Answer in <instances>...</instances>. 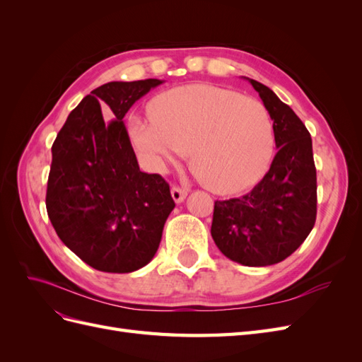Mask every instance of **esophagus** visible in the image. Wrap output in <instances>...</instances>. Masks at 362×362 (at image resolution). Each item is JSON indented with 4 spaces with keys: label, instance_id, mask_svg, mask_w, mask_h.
<instances>
[{
    "label": "esophagus",
    "instance_id": "1",
    "mask_svg": "<svg viewBox=\"0 0 362 362\" xmlns=\"http://www.w3.org/2000/svg\"><path fill=\"white\" fill-rule=\"evenodd\" d=\"M170 193H172L173 201L177 202V204L184 202V199L187 198V190H184V189H181V187H172Z\"/></svg>",
    "mask_w": 362,
    "mask_h": 362
}]
</instances>
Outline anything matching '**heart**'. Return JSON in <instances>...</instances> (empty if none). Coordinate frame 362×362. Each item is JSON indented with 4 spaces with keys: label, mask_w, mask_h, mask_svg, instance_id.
Listing matches in <instances>:
<instances>
[{
    "label": "heart",
    "mask_w": 362,
    "mask_h": 362,
    "mask_svg": "<svg viewBox=\"0 0 362 362\" xmlns=\"http://www.w3.org/2000/svg\"><path fill=\"white\" fill-rule=\"evenodd\" d=\"M151 117H129V136L163 172L190 151V168L214 193L242 192L262 178L275 152L267 107L208 84L175 87L151 104Z\"/></svg>",
    "instance_id": "1"
}]
</instances>
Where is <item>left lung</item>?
Returning <instances> with one entry per match:
<instances>
[{
  "mask_svg": "<svg viewBox=\"0 0 362 362\" xmlns=\"http://www.w3.org/2000/svg\"><path fill=\"white\" fill-rule=\"evenodd\" d=\"M267 107L278 154L250 193L216 201L211 237L238 264L266 267L290 257L310 235L317 214L313 140L302 120L267 86L245 76Z\"/></svg>",
  "mask_w": 362,
  "mask_h": 362,
  "instance_id": "obj_1",
  "label": "left lung"
}]
</instances>
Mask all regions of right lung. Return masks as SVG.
<instances>
[{
	"label": "right lung",
	"mask_w": 362,
	"mask_h": 362,
	"mask_svg": "<svg viewBox=\"0 0 362 362\" xmlns=\"http://www.w3.org/2000/svg\"><path fill=\"white\" fill-rule=\"evenodd\" d=\"M163 80L110 81L69 113L51 152L47 211L62 242L90 267L131 273L154 258L175 202L158 173H145L124 117ZM114 120L107 124L100 105Z\"/></svg>",
	"instance_id": "obj_1"
}]
</instances>
